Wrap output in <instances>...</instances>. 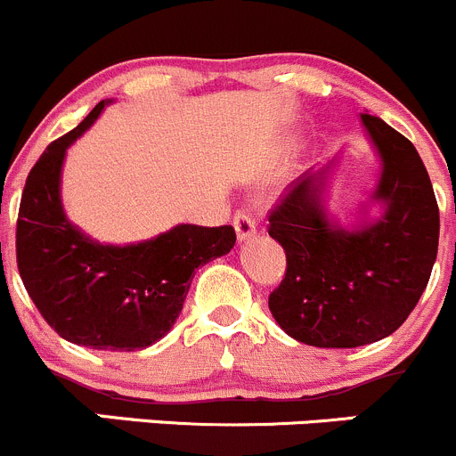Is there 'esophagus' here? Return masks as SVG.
I'll list each match as a JSON object with an SVG mask.
<instances>
[{"label":"esophagus","mask_w":456,"mask_h":456,"mask_svg":"<svg viewBox=\"0 0 456 456\" xmlns=\"http://www.w3.org/2000/svg\"><path fill=\"white\" fill-rule=\"evenodd\" d=\"M232 226L239 241H246V239H250L252 234H255V219H252V215L248 213V210H239V213L234 215Z\"/></svg>","instance_id":"esophagus-1"}]
</instances>
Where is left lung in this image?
<instances>
[{
    "label": "left lung",
    "instance_id": "1",
    "mask_svg": "<svg viewBox=\"0 0 456 456\" xmlns=\"http://www.w3.org/2000/svg\"><path fill=\"white\" fill-rule=\"evenodd\" d=\"M363 128L381 159L375 222L346 230L323 206L332 164L304 173L270 210L268 234L286 250V277L268 308L286 335L317 348H357L392 335L430 279L439 206L410 139L375 115Z\"/></svg>",
    "mask_w": 456,
    "mask_h": 456
}]
</instances>
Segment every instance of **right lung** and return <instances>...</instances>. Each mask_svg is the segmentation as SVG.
Here are the masks:
<instances>
[{"label":"right lung","instance_id":"right-lung-1","mask_svg":"<svg viewBox=\"0 0 456 456\" xmlns=\"http://www.w3.org/2000/svg\"><path fill=\"white\" fill-rule=\"evenodd\" d=\"M108 102L55 139L30 168L17 217V268L48 326L77 346L133 353L168 335L195 268L228 255L232 226L179 224L155 239L103 246L66 219L61 164Z\"/></svg>","mask_w":456,"mask_h":456}]
</instances>
